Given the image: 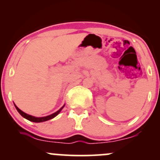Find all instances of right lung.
<instances>
[{
	"mask_svg": "<svg viewBox=\"0 0 160 160\" xmlns=\"http://www.w3.org/2000/svg\"><path fill=\"white\" fill-rule=\"evenodd\" d=\"M64 106H65V105H64ZM64 106L62 108H60V109L58 110V111H56V113H52V114H51V115L47 116V117H33V116L27 114V113H24L23 111H22L21 110H20L19 108H18L17 107H16V105H15V107H16V110H17L18 112H19L20 114L23 117H25V119H27V120H30V121H32V122H44V121L49 120H51V119L54 118V117H56V116H57V115L58 114V113H60V111H62V108H64Z\"/></svg>",
	"mask_w": 160,
	"mask_h": 160,
	"instance_id": "1",
	"label": "right lung"
}]
</instances>
